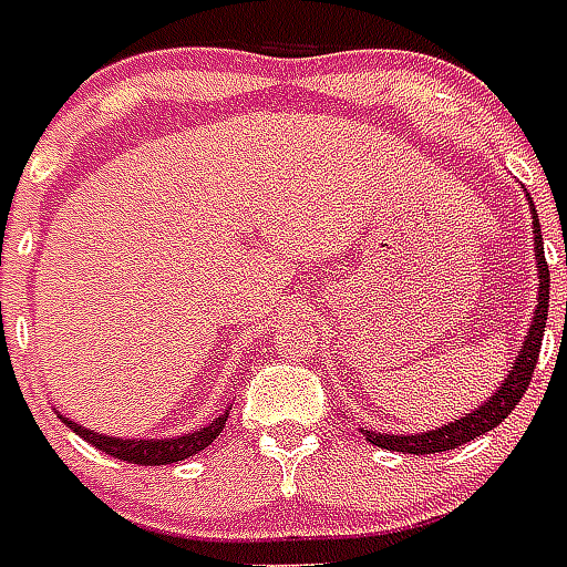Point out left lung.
<instances>
[{
  "mask_svg": "<svg viewBox=\"0 0 567 567\" xmlns=\"http://www.w3.org/2000/svg\"><path fill=\"white\" fill-rule=\"evenodd\" d=\"M533 205V199H529ZM533 235H536V261H538V309L533 311V323H529V336L524 338V350L515 359V368L501 385V391L488 396V403H483L476 412L467 417H458L456 423H447L441 430L421 432V435H377L373 430H362V435L377 447L396 450V453H444V450H456L467 441L480 439L488 430H494L503 417H509L515 412V405L520 403V396L527 394L529 379L538 364V353H542V338H545L547 323V302H550V270H547L545 244H542V226H538L536 205H533Z\"/></svg>",
  "mask_w": 567,
  "mask_h": 567,
  "instance_id": "left-lung-1",
  "label": "left lung"
}]
</instances>
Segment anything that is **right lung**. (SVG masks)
<instances>
[{
	"label": "right lung",
	"mask_w": 567,
	"mask_h": 567,
	"mask_svg": "<svg viewBox=\"0 0 567 567\" xmlns=\"http://www.w3.org/2000/svg\"><path fill=\"white\" fill-rule=\"evenodd\" d=\"M226 417L229 414H220V417H214L208 426L203 430L188 432V435H182V439H164V441H135V439H109V435H100V432L84 430L79 423L66 421L64 423L75 435H82L87 444H93L102 453H109L114 458H123V462H132V465H171V462H182V458L194 456L199 450H205L212 444L217 435L226 426Z\"/></svg>",
	"instance_id": "obj_1"
}]
</instances>
